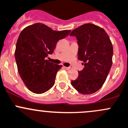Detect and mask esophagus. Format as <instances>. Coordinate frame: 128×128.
<instances>
[{"label":"esophagus","mask_w":128,"mask_h":128,"mask_svg":"<svg viewBox=\"0 0 128 128\" xmlns=\"http://www.w3.org/2000/svg\"><path fill=\"white\" fill-rule=\"evenodd\" d=\"M63 68H64V69H66V70H70V68H69V67H65V66H64L63 67Z\"/></svg>","instance_id":"esophagus-1"}]
</instances>
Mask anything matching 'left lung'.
<instances>
[{
	"label": "left lung",
	"instance_id": "obj_1",
	"mask_svg": "<svg viewBox=\"0 0 128 128\" xmlns=\"http://www.w3.org/2000/svg\"><path fill=\"white\" fill-rule=\"evenodd\" d=\"M70 36L77 38L78 59L84 65L71 85L84 95L94 94L102 87L112 67L113 50L111 40L104 29L92 24L76 28Z\"/></svg>",
	"mask_w": 128,
	"mask_h": 128
}]
</instances>
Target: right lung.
I'll return each mask as SVG.
<instances>
[{
    "mask_svg": "<svg viewBox=\"0 0 128 128\" xmlns=\"http://www.w3.org/2000/svg\"><path fill=\"white\" fill-rule=\"evenodd\" d=\"M70 32H57L41 23L22 31L16 42L15 58L20 77L31 92L41 94L54 86L57 72L62 66L50 62L46 58L53 52L58 41Z\"/></svg>",
    "mask_w": 128,
    "mask_h": 128,
    "instance_id": "right-lung-1",
    "label": "right lung"
}]
</instances>
